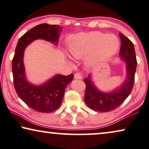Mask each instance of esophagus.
Segmentation results:
<instances>
[{
  "mask_svg": "<svg viewBox=\"0 0 149 149\" xmlns=\"http://www.w3.org/2000/svg\"><path fill=\"white\" fill-rule=\"evenodd\" d=\"M74 79H82V76L79 72H76L74 75Z\"/></svg>",
  "mask_w": 149,
  "mask_h": 149,
  "instance_id": "1",
  "label": "esophagus"
}]
</instances>
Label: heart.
I'll list each match as a JSON object with an SVG mask.
<instances>
[{"label":"heart","instance_id":"b5f03b06","mask_svg":"<svg viewBox=\"0 0 149 149\" xmlns=\"http://www.w3.org/2000/svg\"><path fill=\"white\" fill-rule=\"evenodd\" d=\"M119 47V40L114 34L92 32L79 34L73 38L69 52L73 58L80 59L95 49L92 58L90 60L91 62H94L113 56Z\"/></svg>","mask_w":149,"mask_h":149}]
</instances>
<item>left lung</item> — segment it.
<instances>
[{
  "label": "left lung",
  "mask_w": 149,
  "mask_h": 149,
  "mask_svg": "<svg viewBox=\"0 0 149 149\" xmlns=\"http://www.w3.org/2000/svg\"><path fill=\"white\" fill-rule=\"evenodd\" d=\"M119 36L121 42L119 56L126 63V79L115 91L104 93L95 86L89 74L88 77L84 79L86 85L84 100L86 104L93 111L109 112L115 109L125 101L133 89L137 66L134 46L131 40L122 33H119Z\"/></svg>",
  "instance_id": "left-lung-1"
}]
</instances>
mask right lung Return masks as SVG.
I'll list each match as a JSON object with an SVG mask.
<instances>
[{
	"label": "right lung",
	"instance_id": "add662e5",
	"mask_svg": "<svg viewBox=\"0 0 149 149\" xmlns=\"http://www.w3.org/2000/svg\"><path fill=\"white\" fill-rule=\"evenodd\" d=\"M62 28L58 25L41 24L24 34L18 40L12 60L13 83L18 96L31 109L40 113L54 112L60 107L65 89L74 78L73 74H57L40 86L30 83L26 78L24 52L36 39H43L58 44Z\"/></svg>",
	"mask_w": 149,
	"mask_h": 149
}]
</instances>
